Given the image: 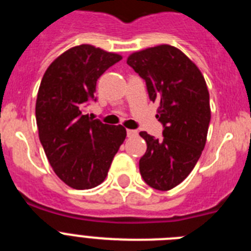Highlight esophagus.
<instances>
[{
    "instance_id": "1",
    "label": "esophagus",
    "mask_w": 251,
    "mask_h": 251,
    "mask_svg": "<svg viewBox=\"0 0 251 251\" xmlns=\"http://www.w3.org/2000/svg\"><path fill=\"white\" fill-rule=\"evenodd\" d=\"M137 130H134V129H127V136L128 137H134V136H137Z\"/></svg>"
}]
</instances>
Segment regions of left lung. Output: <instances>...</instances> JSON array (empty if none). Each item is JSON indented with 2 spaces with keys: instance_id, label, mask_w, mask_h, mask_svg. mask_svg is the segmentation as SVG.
<instances>
[{
  "instance_id": "left-lung-1",
  "label": "left lung",
  "mask_w": 251,
  "mask_h": 251,
  "mask_svg": "<svg viewBox=\"0 0 251 251\" xmlns=\"http://www.w3.org/2000/svg\"><path fill=\"white\" fill-rule=\"evenodd\" d=\"M127 64L146 81L148 97L158 101L161 138L141 132L147 151L139 159L145 182L159 191L176 187L194 170L206 143L210 97L205 79L182 51L159 45L130 55Z\"/></svg>"
}]
</instances>
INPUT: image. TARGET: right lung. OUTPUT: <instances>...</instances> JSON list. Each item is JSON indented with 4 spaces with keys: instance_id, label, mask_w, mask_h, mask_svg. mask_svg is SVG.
Returning a JSON list of instances; mask_svg holds the SVG:
<instances>
[{
    "instance_id": "add662e5",
    "label": "right lung",
    "mask_w": 251,
    "mask_h": 251,
    "mask_svg": "<svg viewBox=\"0 0 251 251\" xmlns=\"http://www.w3.org/2000/svg\"><path fill=\"white\" fill-rule=\"evenodd\" d=\"M122 56L92 45L69 49L48 68L36 100L40 142L61 181L88 190L105 179L126 128L85 114L97 101V81Z\"/></svg>"
}]
</instances>
